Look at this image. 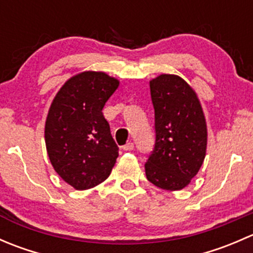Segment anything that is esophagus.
I'll return each mask as SVG.
<instances>
[{
    "instance_id": "esophagus-1",
    "label": "esophagus",
    "mask_w": 253,
    "mask_h": 253,
    "mask_svg": "<svg viewBox=\"0 0 253 253\" xmlns=\"http://www.w3.org/2000/svg\"><path fill=\"white\" fill-rule=\"evenodd\" d=\"M133 148H134L133 143L128 142L127 144H125L124 147H122V149H124V150H133Z\"/></svg>"
}]
</instances>
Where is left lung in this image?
<instances>
[{
  "label": "left lung",
  "mask_w": 253,
  "mask_h": 253,
  "mask_svg": "<svg viewBox=\"0 0 253 253\" xmlns=\"http://www.w3.org/2000/svg\"><path fill=\"white\" fill-rule=\"evenodd\" d=\"M155 112V145L145 163L148 181L167 191L190 185L206 158L208 131L192 86L176 75L149 82Z\"/></svg>",
  "instance_id": "8db88e82"
}]
</instances>
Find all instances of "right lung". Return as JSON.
<instances>
[{
	"mask_svg": "<svg viewBox=\"0 0 253 253\" xmlns=\"http://www.w3.org/2000/svg\"><path fill=\"white\" fill-rule=\"evenodd\" d=\"M120 81L105 72L71 77L53 98L45 121L48 159L65 182L79 191L104 182L119 157L103 108Z\"/></svg>",
	"mask_w": 253,
	"mask_h": 253,
	"instance_id": "obj_1",
	"label": "right lung"
}]
</instances>
